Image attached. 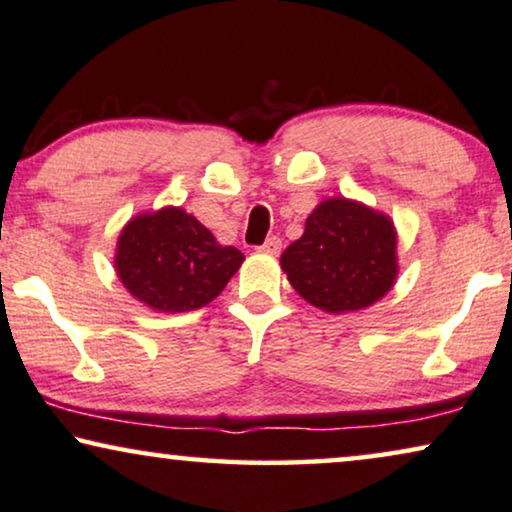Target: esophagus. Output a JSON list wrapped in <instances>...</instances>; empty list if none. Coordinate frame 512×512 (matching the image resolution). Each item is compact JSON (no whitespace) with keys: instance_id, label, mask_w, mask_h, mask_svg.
<instances>
[{"instance_id":"34e87169","label":"esophagus","mask_w":512,"mask_h":512,"mask_svg":"<svg viewBox=\"0 0 512 512\" xmlns=\"http://www.w3.org/2000/svg\"><path fill=\"white\" fill-rule=\"evenodd\" d=\"M261 251H265V254H279V251H282V240H279L277 235H272V237H268V240H265L261 247H258Z\"/></svg>"}]
</instances>
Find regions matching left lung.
Returning <instances> with one entry per match:
<instances>
[{
  "label": "left lung",
  "mask_w": 512,
  "mask_h": 512,
  "mask_svg": "<svg viewBox=\"0 0 512 512\" xmlns=\"http://www.w3.org/2000/svg\"><path fill=\"white\" fill-rule=\"evenodd\" d=\"M282 268L293 289L319 310H361L394 286V223L359 202L324 200L307 216L303 237L286 247Z\"/></svg>",
  "instance_id": "1"
}]
</instances>
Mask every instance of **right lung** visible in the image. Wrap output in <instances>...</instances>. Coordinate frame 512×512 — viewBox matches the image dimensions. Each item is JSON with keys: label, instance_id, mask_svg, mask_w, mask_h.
Here are the masks:
<instances>
[{"label": "right lung", "instance_id": "add662e5", "mask_svg": "<svg viewBox=\"0 0 512 512\" xmlns=\"http://www.w3.org/2000/svg\"><path fill=\"white\" fill-rule=\"evenodd\" d=\"M244 261L221 247L184 209L132 219L118 237L116 272L132 296L158 312H191L212 303Z\"/></svg>", "mask_w": 512, "mask_h": 512}]
</instances>
